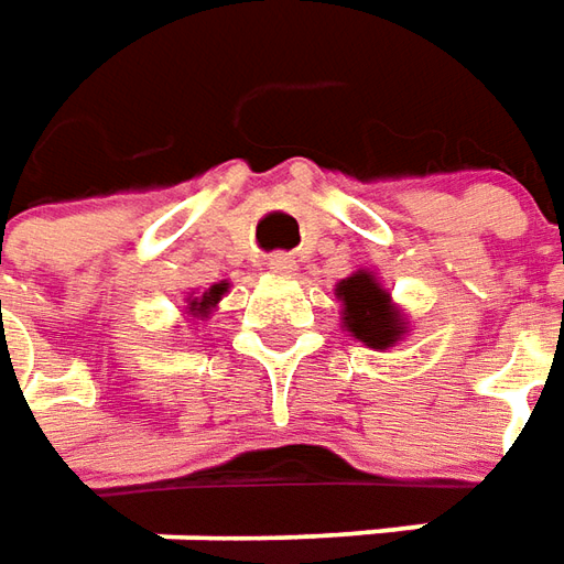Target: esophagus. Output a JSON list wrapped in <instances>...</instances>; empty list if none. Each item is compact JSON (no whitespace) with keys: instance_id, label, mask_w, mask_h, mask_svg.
Masks as SVG:
<instances>
[{"instance_id":"esophagus-1","label":"esophagus","mask_w":564,"mask_h":564,"mask_svg":"<svg viewBox=\"0 0 564 564\" xmlns=\"http://www.w3.org/2000/svg\"><path fill=\"white\" fill-rule=\"evenodd\" d=\"M268 268H271L274 274H293V271H296V259L286 256V252H274V256H268Z\"/></svg>"}]
</instances>
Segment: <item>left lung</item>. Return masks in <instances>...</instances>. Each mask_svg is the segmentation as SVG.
<instances>
[{"instance_id": "1", "label": "left lung", "mask_w": 564, "mask_h": 564, "mask_svg": "<svg viewBox=\"0 0 564 564\" xmlns=\"http://www.w3.org/2000/svg\"><path fill=\"white\" fill-rule=\"evenodd\" d=\"M337 300L343 302V327L365 346L390 349L405 337L409 324L371 271H356L337 283Z\"/></svg>"}]
</instances>
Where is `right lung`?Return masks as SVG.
<instances>
[{"label": "right lung", "mask_w": 564, "mask_h": 564, "mask_svg": "<svg viewBox=\"0 0 564 564\" xmlns=\"http://www.w3.org/2000/svg\"><path fill=\"white\" fill-rule=\"evenodd\" d=\"M224 293H227V283H215V286H212L208 293H203L199 300H189V312H193V315H208V312L218 305V300H221Z\"/></svg>", "instance_id": "right-lung-1"}]
</instances>
